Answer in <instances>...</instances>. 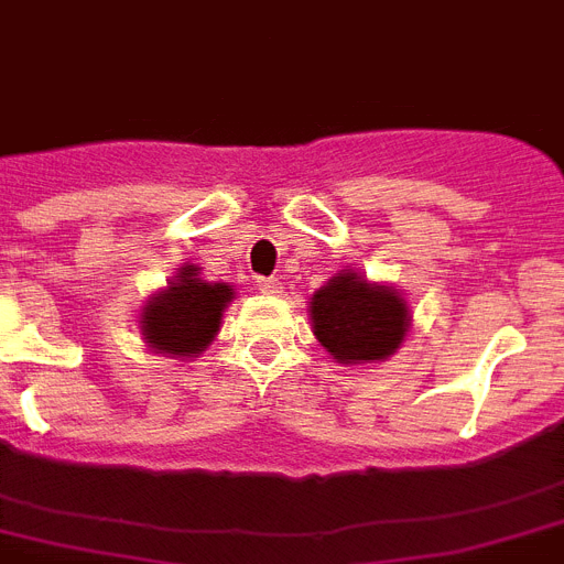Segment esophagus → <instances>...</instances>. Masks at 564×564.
<instances>
[{
	"instance_id": "1",
	"label": "esophagus",
	"mask_w": 564,
	"mask_h": 564,
	"mask_svg": "<svg viewBox=\"0 0 564 564\" xmlns=\"http://www.w3.org/2000/svg\"><path fill=\"white\" fill-rule=\"evenodd\" d=\"M254 286H258V292H263V295H281L283 286L278 278H254Z\"/></svg>"
}]
</instances>
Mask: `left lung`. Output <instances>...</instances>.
<instances>
[{"label": "left lung", "mask_w": 564, "mask_h": 564, "mask_svg": "<svg viewBox=\"0 0 564 564\" xmlns=\"http://www.w3.org/2000/svg\"><path fill=\"white\" fill-rule=\"evenodd\" d=\"M317 343L343 366L389 360L411 329L409 301L389 283H375L357 269H340L310 297Z\"/></svg>", "instance_id": "8db88e82"}]
</instances>
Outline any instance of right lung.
<instances>
[{"label":"right lung","instance_id":"right-lung-1","mask_svg":"<svg viewBox=\"0 0 564 564\" xmlns=\"http://www.w3.org/2000/svg\"><path fill=\"white\" fill-rule=\"evenodd\" d=\"M235 289L200 278V267L184 263L164 289L147 297L139 312L141 340L155 355L189 360L207 349L221 332L224 310Z\"/></svg>","mask_w":564,"mask_h":564}]
</instances>
